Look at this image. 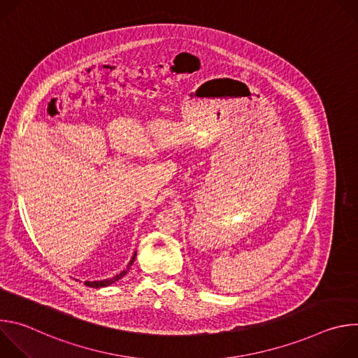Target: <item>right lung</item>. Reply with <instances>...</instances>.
<instances>
[{"mask_svg":"<svg viewBox=\"0 0 358 358\" xmlns=\"http://www.w3.org/2000/svg\"><path fill=\"white\" fill-rule=\"evenodd\" d=\"M134 258H136V253L133 255V258H131L130 264L127 265V268H126L124 271H122L119 275H116L115 278H110V279H105V280H97V282H85V283H86V286H90V287H103V286H109V285L115 283L116 280L122 279V278H123V276H124V275L129 272V269H130V266H131V264H133Z\"/></svg>","mask_w":358,"mask_h":358,"instance_id":"obj_1","label":"right lung"}]
</instances>
